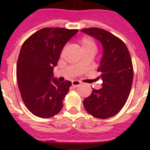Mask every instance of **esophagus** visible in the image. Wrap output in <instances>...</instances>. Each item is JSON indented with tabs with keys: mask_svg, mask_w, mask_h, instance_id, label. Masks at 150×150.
Listing matches in <instances>:
<instances>
[{
	"mask_svg": "<svg viewBox=\"0 0 150 150\" xmlns=\"http://www.w3.org/2000/svg\"><path fill=\"white\" fill-rule=\"evenodd\" d=\"M71 83L72 86H74V87H78V86H79V85L81 84V83L79 81H78V80H73Z\"/></svg>",
	"mask_w": 150,
	"mask_h": 150,
	"instance_id": "1",
	"label": "esophagus"
}]
</instances>
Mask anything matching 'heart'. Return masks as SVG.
I'll return each mask as SVG.
<instances>
[{"label":"heart","instance_id":"heart-1","mask_svg":"<svg viewBox=\"0 0 150 150\" xmlns=\"http://www.w3.org/2000/svg\"><path fill=\"white\" fill-rule=\"evenodd\" d=\"M79 42L81 45L82 48L83 50V51L85 50H88L94 49L96 50V45L95 41L91 38L90 37H83L81 39L79 40ZM81 64V62L79 63V65Z\"/></svg>","mask_w":150,"mask_h":150}]
</instances>
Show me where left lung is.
Instances as JSON below:
<instances>
[{
  "label": "left lung",
  "instance_id": "1",
  "mask_svg": "<svg viewBox=\"0 0 150 150\" xmlns=\"http://www.w3.org/2000/svg\"><path fill=\"white\" fill-rule=\"evenodd\" d=\"M82 32L100 41L104 49L97 70L103 87L92 88L83 106L94 117L107 119L119 112L128 100L133 79L132 59L125 42L110 32L100 28H87Z\"/></svg>",
  "mask_w": 150,
  "mask_h": 150
}]
</instances>
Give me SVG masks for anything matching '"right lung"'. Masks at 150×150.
Listing matches in <instances>:
<instances>
[{"instance_id":"right-lung-1","label":"right lung","mask_w":150,"mask_h":150,"mask_svg":"<svg viewBox=\"0 0 150 150\" xmlns=\"http://www.w3.org/2000/svg\"><path fill=\"white\" fill-rule=\"evenodd\" d=\"M78 30L44 28L21 46L17 63V80L22 100L30 112L42 118L52 117L63 107L71 82L54 76L62 50Z\"/></svg>"}]
</instances>
